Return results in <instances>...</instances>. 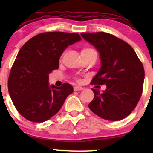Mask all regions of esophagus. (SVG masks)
<instances>
[{
	"instance_id": "esophagus-1",
	"label": "esophagus",
	"mask_w": 153,
	"mask_h": 153,
	"mask_svg": "<svg viewBox=\"0 0 153 153\" xmlns=\"http://www.w3.org/2000/svg\"><path fill=\"white\" fill-rule=\"evenodd\" d=\"M84 88L81 86H74V90L75 91H78V90H82Z\"/></svg>"
}]
</instances>
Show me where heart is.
Listing matches in <instances>:
<instances>
[{"label":"heart","instance_id":"obj_1","mask_svg":"<svg viewBox=\"0 0 153 153\" xmlns=\"http://www.w3.org/2000/svg\"><path fill=\"white\" fill-rule=\"evenodd\" d=\"M94 49L90 47H84L82 49H81V54L87 53V52H91V51H93Z\"/></svg>","mask_w":153,"mask_h":153}]
</instances>
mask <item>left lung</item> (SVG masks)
Here are the masks:
<instances>
[{
    "label": "left lung",
    "instance_id": "1",
    "mask_svg": "<svg viewBox=\"0 0 153 153\" xmlns=\"http://www.w3.org/2000/svg\"><path fill=\"white\" fill-rule=\"evenodd\" d=\"M99 52L101 68L92 84L106 86L102 93L92 89L89 108L108 121H120L133 111L141 96L144 80L142 63L129 44L106 32H82Z\"/></svg>",
    "mask_w": 153,
    "mask_h": 153
}]
</instances>
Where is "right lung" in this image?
<instances>
[{
	"label": "right lung",
	"instance_id": "add662e5",
	"mask_svg": "<svg viewBox=\"0 0 153 153\" xmlns=\"http://www.w3.org/2000/svg\"><path fill=\"white\" fill-rule=\"evenodd\" d=\"M81 40L77 33L49 32L29 39L18 52L8 79L10 98L20 114L32 122L55 115L73 92L69 84L49 85V74L58 69L60 57Z\"/></svg>",
	"mask_w": 153,
	"mask_h": 153
}]
</instances>
